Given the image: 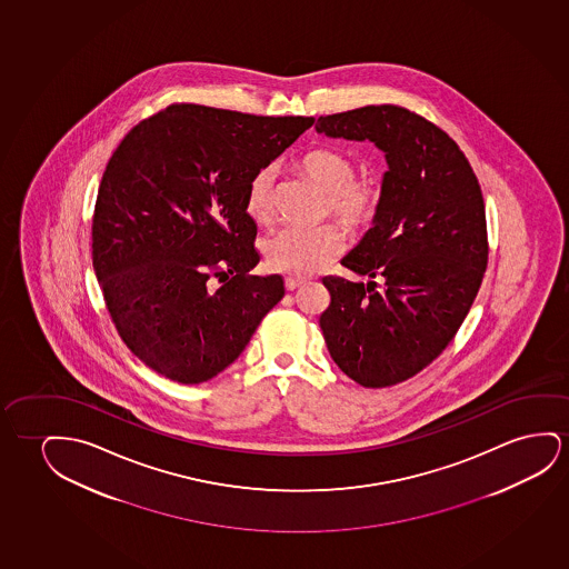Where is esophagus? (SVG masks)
Here are the masks:
<instances>
[{
	"label": "esophagus",
	"instance_id": "1",
	"mask_svg": "<svg viewBox=\"0 0 569 569\" xmlns=\"http://www.w3.org/2000/svg\"><path fill=\"white\" fill-rule=\"evenodd\" d=\"M305 277H287V279H284V287H287V290H297L298 287L305 284Z\"/></svg>",
	"mask_w": 569,
	"mask_h": 569
}]
</instances>
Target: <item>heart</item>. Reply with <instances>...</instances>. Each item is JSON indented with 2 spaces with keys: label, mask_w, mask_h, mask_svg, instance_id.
Wrapping results in <instances>:
<instances>
[{
  "label": "heart",
  "mask_w": 569,
  "mask_h": 569,
  "mask_svg": "<svg viewBox=\"0 0 569 569\" xmlns=\"http://www.w3.org/2000/svg\"><path fill=\"white\" fill-rule=\"evenodd\" d=\"M300 166L306 173L328 192L329 209L347 224L369 222L377 212L378 192L375 184L355 181V166L343 152L318 148L306 153ZM274 166L267 163L249 177L246 187V212L257 224H267L271 218V191ZM345 236L337 224L287 226L267 238L263 246L267 264L274 271L308 274L321 264L336 259L343 251Z\"/></svg>",
  "instance_id": "heart-1"
}]
</instances>
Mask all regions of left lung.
I'll list each match as a JSON object with an SVG mask.
<instances>
[{"instance_id": "obj_1", "label": "left lung", "mask_w": 569, "mask_h": 569, "mask_svg": "<svg viewBox=\"0 0 569 569\" xmlns=\"http://www.w3.org/2000/svg\"><path fill=\"white\" fill-rule=\"evenodd\" d=\"M316 130L385 152L372 228L341 259L370 280L326 277L331 302L320 328L331 359L357 385H398L445 351L480 290L488 264L480 183L447 132L396 104L320 117Z\"/></svg>"}]
</instances>
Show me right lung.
I'll use <instances>...</instances> for the list:
<instances>
[{"label":"right lung","instance_id":"right-lung-1","mask_svg":"<svg viewBox=\"0 0 569 569\" xmlns=\"http://www.w3.org/2000/svg\"><path fill=\"white\" fill-rule=\"evenodd\" d=\"M312 124L171 104L112 153L97 192L93 269L122 341L161 377H217L284 297L279 274H248L259 256L246 187Z\"/></svg>","mask_w":569,"mask_h":569}]
</instances>
